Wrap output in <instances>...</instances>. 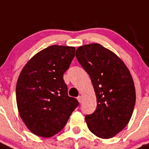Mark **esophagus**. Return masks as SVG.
<instances>
[{
    "label": "esophagus",
    "mask_w": 149,
    "mask_h": 149,
    "mask_svg": "<svg viewBox=\"0 0 149 149\" xmlns=\"http://www.w3.org/2000/svg\"><path fill=\"white\" fill-rule=\"evenodd\" d=\"M77 100H78V101L81 103L82 102V97L80 95V96H79L78 97H77Z\"/></svg>",
    "instance_id": "esophagus-1"
}]
</instances>
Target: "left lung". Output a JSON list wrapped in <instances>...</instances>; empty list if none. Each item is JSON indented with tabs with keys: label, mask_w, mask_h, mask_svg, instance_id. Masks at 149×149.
<instances>
[{
	"label": "left lung",
	"mask_w": 149,
	"mask_h": 149,
	"mask_svg": "<svg viewBox=\"0 0 149 149\" xmlns=\"http://www.w3.org/2000/svg\"><path fill=\"white\" fill-rule=\"evenodd\" d=\"M76 57L88 73L96 94V110L85 118L88 127L100 138H112L126 127L134 112L131 74L119 57L100 44L79 46Z\"/></svg>",
	"instance_id": "1"
}]
</instances>
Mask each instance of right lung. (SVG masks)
<instances>
[{"label":"right lung","instance_id":"1","mask_svg":"<svg viewBox=\"0 0 149 149\" xmlns=\"http://www.w3.org/2000/svg\"><path fill=\"white\" fill-rule=\"evenodd\" d=\"M75 47L53 45L30 59L16 84V103L28 130L41 137L60 132L79 105L67 94L63 79L75 56Z\"/></svg>","mask_w":149,"mask_h":149}]
</instances>
